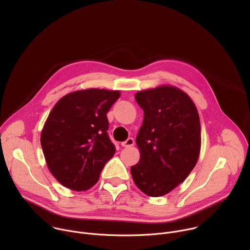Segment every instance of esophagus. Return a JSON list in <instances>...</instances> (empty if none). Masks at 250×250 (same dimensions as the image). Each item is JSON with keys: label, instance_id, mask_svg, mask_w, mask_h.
I'll return each instance as SVG.
<instances>
[{"label": "esophagus", "instance_id": "esophagus-1", "mask_svg": "<svg viewBox=\"0 0 250 250\" xmlns=\"http://www.w3.org/2000/svg\"><path fill=\"white\" fill-rule=\"evenodd\" d=\"M134 145V139L132 137H128L125 141L122 142V146L124 147H129V146H132Z\"/></svg>", "mask_w": 250, "mask_h": 250}]
</instances>
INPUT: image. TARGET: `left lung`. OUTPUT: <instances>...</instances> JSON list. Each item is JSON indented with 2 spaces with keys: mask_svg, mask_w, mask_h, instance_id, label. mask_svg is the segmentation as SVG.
<instances>
[{
  "mask_svg": "<svg viewBox=\"0 0 250 250\" xmlns=\"http://www.w3.org/2000/svg\"><path fill=\"white\" fill-rule=\"evenodd\" d=\"M135 100L145 117L136 136L140 159L130 167L131 176L141 192L160 197L181 184L198 161L199 114L191 98L176 87L141 91Z\"/></svg>",
  "mask_w": 250,
  "mask_h": 250,
  "instance_id": "8db88e82",
  "label": "left lung"
}]
</instances>
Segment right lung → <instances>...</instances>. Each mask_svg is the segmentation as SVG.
Segmentation results:
<instances>
[{
  "label": "right lung",
  "instance_id": "right-lung-1",
  "mask_svg": "<svg viewBox=\"0 0 250 250\" xmlns=\"http://www.w3.org/2000/svg\"><path fill=\"white\" fill-rule=\"evenodd\" d=\"M119 91L88 89L61 98L43 126L41 144L48 169L63 186L86 191L115 154L106 113Z\"/></svg>",
  "mask_w": 250,
  "mask_h": 250
}]
</instances>
